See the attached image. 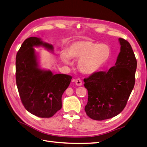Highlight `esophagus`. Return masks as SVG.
I'll list each match as a JSON object with an SVG mask.
<instances>
[{"label":"esophagus","mask_w":147,"mask_h":147,"mask_svg":"<svg viewBox=\"0 0 147 147\" xmlns=\"http://www.w3.org/2000/svg\"><path fill=\"white\" fill-rule=\"evenodd\" d=\"M75 84L77 86H82V81L80 79H76L75 80Z\"/></svg>","instance_id":"34e87169"}]
</instances>
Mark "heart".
<instances>
[{"label":"heart","mask_w":147,"mask_h":147,"mask_svg":"<svg viewBox=\"0 0 147 147\" xmlns=\"http://www.w3.org/2000/svg\"><path fill=\"white\" fill-rule=\"evenodd\" d=\"M111 54L110 47L107 44L83 40L69 45L66 49V54L60 55V59L67 65L71 63L70 59H79V70L85 74H92L106 64Z\"/></svg>","instance_id":"1"}]
</instances>
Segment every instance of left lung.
I'll use <instances>...</instances> for the list:
<instances>
[{"instance_id":"1","label":"left lung","mask_w":147,"mask_h":147,"mask_svg":"<svg viewBox=\"0 0 147 147\" xmlns=\"http://www.w3.org/2000/svg\"><path fill=\"white\" fill-rule=\"evenodd\" d=\"M118 40L121 47L115 65L84 80L88 91L85 111L92 119L101 121L119 114L134 87L137 61L134 51L127 40Z\"/></svg>"}]
</instances>
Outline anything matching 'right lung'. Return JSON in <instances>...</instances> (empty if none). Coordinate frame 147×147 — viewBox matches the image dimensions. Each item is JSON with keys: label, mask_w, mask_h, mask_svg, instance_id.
<instances>
[{"label": "right lung", "mask_w": 147, "mask_h": 147, "mask_svg": "<svg viewBox=\"0 0 147 147\" xmlns=\"http://www.w3.org/2000/svg\"><path fill=\"white\" fill-rule=\"evenodd\" d=\"M53 53L51 44L37 37L26 39L16 56V82L21 101L28 112L40 118H51L62 108V96L72 76L54 74L39 66L34 47Z\"/></svg>", "instance_id": "right-lung-1"}]
</instances>
